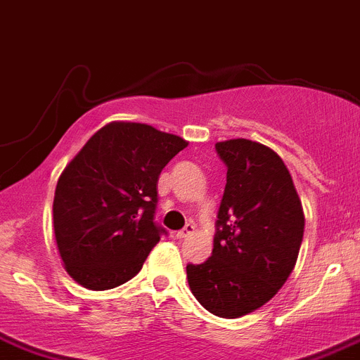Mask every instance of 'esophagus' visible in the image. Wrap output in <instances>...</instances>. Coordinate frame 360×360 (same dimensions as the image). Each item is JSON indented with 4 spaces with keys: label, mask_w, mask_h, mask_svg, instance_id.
<instances>
[{
    "label": "esophagus",
    "mask_w": 360,
    "mask_h": 360,
    "mask_svg": "<svg viewBox=\"0 0 360 360\" xmlns=\"http://www.w3.org/2000/svg\"><path fill=\"white\" fill-rule=\"evenodd\" d=\"M193 231H195V226H193V224H186V226H184L183 229L177 231L176 236L179 238V240H183V238H188V236H190V234L193 233Z\"/></svg>",
    "instance_id": "1"
}]
</instances>
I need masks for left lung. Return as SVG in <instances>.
<instances>
[{"mask_svg":"<svg viewBox=\"0 0 360 360\" xmlns=\"http://www.w3.org/2000/svg\"><path fill=\"white\" fill-rule=\"evenodd\" d=\"M227 183L217 214L213 252L188 264V284L204 309L240 318L284 286L304 238V211L290 170L275 150L252 140L218 142Z\"/></svg>","mask_w":360,"mask_h":360,"instance_id":"left-lung-1","label":"left lung"}]
</instances>
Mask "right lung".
<instances>
[{
	"label": "right lung",
	"instance_id": "right-lung-1",
	"mask_svg": "<svg viewBox=\"0 0 360 360\" xmlns=\"http://www.w3.org/2000/svg\"><path fill=\"white\" fill-rule=\"evenodd\" d=\"M186 140L139 122L101 127L60 176L53 226L74 281L94 291L142 270L167 231L154 221L161 170Z\"/></svg>",
	"mask_w": 360,
	"mask_h": 360
}]
</instances>
